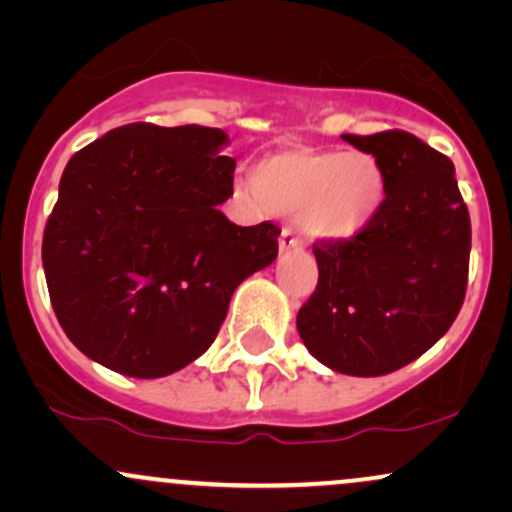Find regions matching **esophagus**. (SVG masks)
Segmentation results:
<instances>
[{"label": "esophagus", "instance_id": "34e87169", "mask_svg": "<svg viewBox=\"0 0 512 512\" xmlns=\"http://www.w3.org/2000/svg\"><path fill=\"white\" fill-rule=\"evenodd\" d=\"M298 248H301V240L293 236L289 228H284V231H281V236H279V250L281 252H291V250H298Z\"/></svg>", "mask_w": 512, "mask_h": 512}]
</instances>
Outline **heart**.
Wrapping results in <instances>:
<instances>
[{
  "label": "heart",
  "instance_id": "obj_1",
  "mask_svg": "<svg viewBox=\"0 0 512 512\" xmlns=\"http://www.w3.org/2000/svg\"><path fill=\"white\" fill-rule=\"evenodd\" d=\"M250 187L267 214H296L305 236L332 245L361 238L387 197L383 166L366 151H274L255 163Z\"/></svg>",
  "mask_w": 512,
  "mask_h": 512
}]
</instances>
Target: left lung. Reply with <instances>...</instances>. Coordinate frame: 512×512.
I'll list each match as a JSON object with an SVG mask.
<instances>
[{
    "mask_svg": "<svg viewBox=\"0 0 512 512\" xmlns=\"http://www.w3.org/2000/svg\"><path fill=\"white\" fill-rule=\"evenodd\" d=\"M342 139L378 158L385 207L361 238L313 245L320 279L296 327L327 368L375 378L416 361L450 330L467 291L472 223L452 161L414 134Z\"/></svg>",
    "mask_w": 512,
    "mask_h": 512,
    "instance_id": "obj_1",
    "label": "left lung"
}]
</instances>
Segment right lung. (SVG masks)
Returning a JSON list of instances; mask_svg holds the SVG:
<instances>
[{
	"label": "right lung",
	"mask_w": 512,
	"mask_h": 512,
	"mask_svg": "<svg viewBox=\"0 0 512 512\" xmlns=\"http://www.w3.org/2000/svg\"><path fill=\"white\" fill-rule=\"evenodd\" d=\"M216 127H117L69 158L43 236L64 334L91 361L163 378L214 344L233 291L276 260L279 228L219 211L236 158Z\"/></svg>",
	"instance_id": "obj_1"
}]
</instances>
